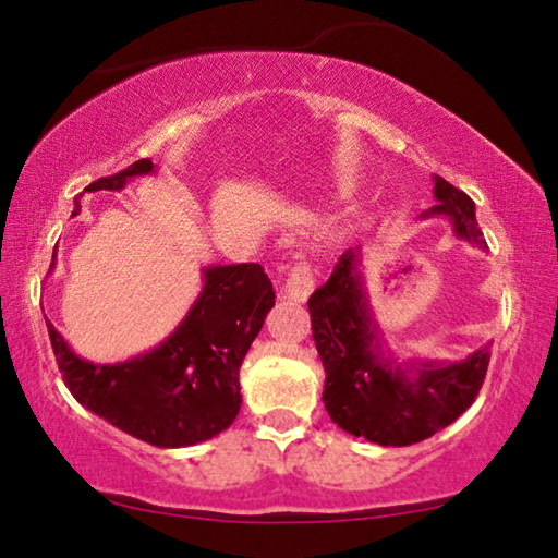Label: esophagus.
I'll return each mask as SVG.
<instances>
[{
	"mask_svg": "<svg viewBox=\"0 0 558 558\" xmlns=\"http://www.w3.org/2000/svg\"><path fill=\"white\" fill-rule=\"evenodd\" d=\"M313 286H315V278H313L311 263L298 260L288 272L286 286H282V293H286V298H290V301L305 303L307 295L313 293Z\"/></svg>",
	"mask_w": 558,
	"mask_h": 558,
	"instance_id": "34e87169",
	"label": "esophagus"
}]
</instances>
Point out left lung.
I'll use <instances>...</instances> for the list:
<instances>
[{"label":"left lung","instance_id":"8db88e82","mask_svg":"<svg viewBox=\"0 0 558 558\" xmlns=\"http://www.w3.org/2000/svg\"><path fill=\"white\" fill-rule=\"evenodd\" d=\"M434 180L438 205L423 213V218L446 215L456 235L486 247L473 199L438 174ZM359 257V247H348L326 286L307 301L313 340L326 368L323 403L340 428L371 444H418L453 423L476 401L492 361V345L463 361L398 365V359L380 348V332L363 293Z\"/></svg>","mask_w":558,"mask_h":558}]
</instances>
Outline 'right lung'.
Wrapping results in <instances>:
<instances>
[{
    "mask_svg": "<svg viewBox=\"0 0 558 558\" xmlns=\"http://www.w3.org/2000/svg\"><path fill=\"white\" fill-rule=\"evenodd\" d=\"M149 172L153 160H137L87 190H122L130 178ZM77 210L80 205L72 215ZM272 305L276 293L260 265H213L172 336L112 365L82 361L45 320L64 386L85 409L145 444L182 448L218 436L235 421L243 403L240 365Z\"/></svg>",
    "mask_w": 558,
    "mask_h": 558,
    "instance_id": "1",
    "label": "right lung"
}]
</instances>
